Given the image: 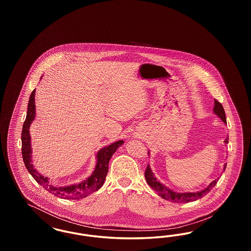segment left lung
Wrapping results in <instances>:
<instances>
[{
  "label": "left lung",
  "instance_id": "obj_1",
  "mask_svg": "<svg viewBox=\"0 0 251 251\" xmlns=\"http://www.w3.org/2000/svg\"><path fill=\"white\" fill-rule=\"evenodd\" d=\"M214 112H215V115L218 116L224 123L227 122L224 108L222 106V104L219 101H217L216 100H215ZM225 143H228V137L226 138ZM225 169H226V165L224 166V170ZM145 178L147 179L148 184L153 190H155L159 194V196H161L165 200L170 201L172 202L177 203L191 202V201H195L197 200H200V199L202 198L203 196H205L207 193L211 191L213 189V187L217 183V179H216L214 181H212L208 185V187H206L205 189H203L201 191L194 192V193H191V192H189V193H177V192L172 191V190L168 189L167 186L162 184L158 179H156L152 170L150 167V165L147 166V169L145 171Z\"/></svg>",
  "mask_w": 251,
  "mask_h": 251
}]
</instances>
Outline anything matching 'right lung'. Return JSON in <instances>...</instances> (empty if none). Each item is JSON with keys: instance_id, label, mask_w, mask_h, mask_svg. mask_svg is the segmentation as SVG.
Here are the masks:
<instances>
[{"instance_id": "obj_1", "label": "right lung", "mask_w": 251, "mask_h": 251, "mask_svg": "<svg viewBox=\"0 0 251 251\" xmlns=\"http://www.w3.org/2000/svg\"><path fill=\"white\" fill-rule=\"evenodd\" d=\"M35 95L36 90L34 89L31 93L28 108H27V115L24 123L23 131H22V153L24 159V165L27 168L28 172L36 179V182L40 184L44 189H46L49 193L59 197L61 199L66 200H81L87 197L88 195L92 194L93 192L99 190L104 182L105 177L108 173V164L112 155L116 152V151L120 148L122 144L124 143L123 140L117 141L112 143L105 148H102L97 153V164L95 169L90 177L78 183L72 184L69 186H55L52 185L47 177H43L40 175L33 164L31 163L32 160V149H31V137L29 133V128L32 121L36 118V108H35Z\"/></svg>"}]
</instances>
